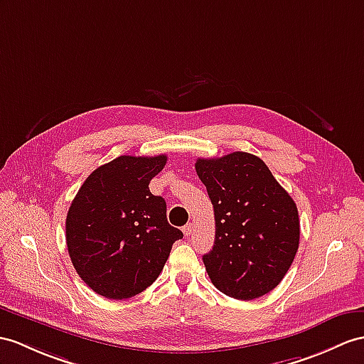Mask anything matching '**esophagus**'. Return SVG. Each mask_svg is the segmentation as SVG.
Masks as SVG:
<instances>
[{
	"mask_svg": "<svg viewBox=\"0 0 364 364\" xmlns=\"http://www.w3.org/2000/svg\"><path fill=\"white\" fill-rule=\"evenodd\" d=\"M182 232H183L185 236L188 237V236L193 233V224H187V225H185V227L182 228Z\"/></svg>",
	"mask_w": 364,
	"mask_h": 364,
	"instance_id": "1",
	"label": "esophagus"
}]
</instances>
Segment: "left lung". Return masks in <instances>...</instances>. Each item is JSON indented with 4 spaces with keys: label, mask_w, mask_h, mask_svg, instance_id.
Masks as SVG:
<instances>
[{
    "label": "left lung",
    "mask_w": 364,
    "mask_h": 364,
    "mask_svg": "<svg viewBox=\"0 0 364 364\" xmlns=\"http://www.w3.org/2000/svg\"><path fill=\"white\" fill-rule=\"evenodd\" d=\"M215 210L216 235L203 264L227 296L250 301L277 287L299 245L298 208L258 156L198 159Z\"/></svg>",
    "instance_id": "8db88e82"
}]
</instances>
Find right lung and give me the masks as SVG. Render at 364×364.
<instances>
[{"label": "right lung", "instance_id": "right-lung-1", "mask_svg": "<svg viewBox=\"0 0 364 364\" xmlns=\"http://www.w3.org/2000/svg\"><path fill=\"white\" fill-rule=\"evenodd\" d=\"M166 156H120L94 170L66 216L68 252L78 277L95 294L127 299L161 274L182 239L168 224L166 203L149 191Z\"/></svg>", "mask_w": 364, "mask_h": 364}]
</instances>
